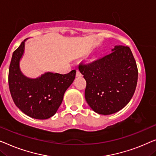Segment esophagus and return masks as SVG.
I'll return each mask as SVG.
<instances>
[{"label": "esophagus", "instance_id": "34e87169", "mask_svg": "<svg viewBox=\"0 0 156 156\" xmlns=\"http://www.w3.org/2000/svg\"><path fill=\"white\" fill-rule=\"evenodd\" d=\"M80 76H82V74H81V73L78 70H77L76 71V77H80Z\"/></svg>", "mask_w": 156, "mask_h": 156}]
</instances>
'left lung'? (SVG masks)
<instances>
[{
    "instance_id": "obj_1",
    "label": "left lung",
    "mask_w": 156,
    "mask_h": 156,
    "mask_svg": "<svg viewBox=\"0 0 156 156\" xmlns=\"http://www.w3.org/2000/svg\"><path fill=\"white\" fill-rule=\"evenodd\" d=\"M112 51L102 58L78 66L86 80V102L100 115H112L124 108L137 85V66L130 48L119 45Z\"/></svg>"
}]
</instances>
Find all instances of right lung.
<instances>
[{
    "label": "right lung",
    "mask_w": 156,
    "mask_h": 156,
    "mask_svg": "<svg viewBox=\"0 0 156 156\" xmlns=\"http://www.w3.org/2000/svg\"><path fill=\"white\" fill-rule=\"evenodd\" d=\"M25 41L12 56L8 74L10 94L15 105L26 115L37 119H49L60 107L66 90L75 79L76 71L67 74L47 72L37 78H27L20 68Z\"/></svg>",
    "instance_id": "add662e5"
}]
</instances>
